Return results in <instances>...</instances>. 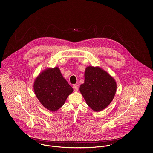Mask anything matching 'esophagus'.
Returning a JSON list of instances; mask_svg holds the SVG:
<instances>
[{
    "label": "esophagus",
    "mask_w": 153,
    "mask_h": 153,
    "mask_svg": "<svg viewBox=\"0 0 153 153\" xmlns=\"http://www.w3.org/2000/svg\"><path fill=\"white\" fill-rule=\"evenodd\" d=\"M73 88H74V91H78V89H79V87H78V85L75 84V85H73Z\"/></svg>",
    "instance_id": "34e87169"
}]
</instances>
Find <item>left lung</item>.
Returning <instances> with one entry per match:
<instances>
[{"instance_id":"obj_1","label":"left lung","mask_w":153,"mask_h":153,"mask_svg":"<svg viewBox=\"0 0 153 153\" xmlns=\"http://www.w3.org/2000/svg\"><path fill=\"white\" fill-rule=\"evenodd\" d=\"M84 83L79 91L88 105L94 111L105 109L112 101L117 89L115 79L102 68L89 66L85 71Z\"/></svg>"}]
</instances>
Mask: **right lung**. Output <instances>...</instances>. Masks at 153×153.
I'll list each match as a JSON object with an SVG mask.
<instances>
[{
  "instance_id": "obj_1",
  "label": "right lung",
  "mask_w": 153,
  "mask_h": 153,
  "mask_svg": "<svg viewBox=\"0 0 153 153\" xmlns=\"http://www.w3.org/2000/svg\"><path fill=\"white\" fill-rule=\"evenodd\" d=\"M33 89L41 104L54 112L65 103L67 97L73 92L58 67L48 68L35 79Z\"/></svg>"
}]
</instances>
